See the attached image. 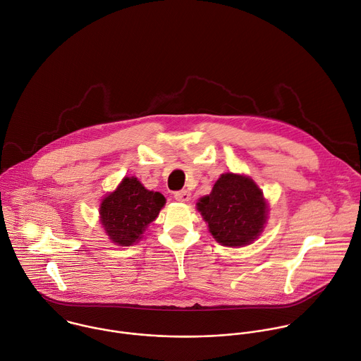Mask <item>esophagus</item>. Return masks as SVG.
I'll list each match as a JSON object with an SVG mask.
<instances>
[{
  "label": "esophagus",
  "mask_w": 361,
  "mask_h": 361,
  "mask_svg": "<svg viewBox=\"0 0 361 361\" xmlns=\"http://www.w3.org/2000/svg\"><path fill=\"white\" fill-rule=\"evenodd\" d=\"M175 199H176L178 202L185 203V202H188V200L190 199V192H189V190H179V192L175 193Z\"/></svg>",
  "instance_id": "esophagus-1"
}]
</instances>
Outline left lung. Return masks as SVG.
Listing matches in <instances>:
<instances>
[{
	"label": "left lung",
	"mask_w": 361,
	"mask_h": 361,
	"mask_svg": "<svg viewBox=\"0 0 361 361\" xmlns=\"http://www.w3.org/2000/svg\"><path fill=\"white\" fill-rule=\"evenodd\" d=\"M197 210L214 240L227 247L251 244L264 230L268 206L261 189L244 175L223 173Z\"/></svg>",
	"instance_id": "8db88e82"
}]
</instances>
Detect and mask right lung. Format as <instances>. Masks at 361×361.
I'll use <instances>...</instances> for the list:
<instances>
[{
  "instance_id": "right-lung-1",
  "label": "right lung",
  "mask_w": 361,
  "mask_h": 361,
  "mask_svg": "<svg viewBox=\"0 0 361 361\" xmlns=\"http://www.w3.org/2000/svg\"><path fill=\"white\" fill-rule=\"evenodd\" d=\"M165 202L159 192L145 189L137 178H124L117 189L102 200L100 221L114 244L130 247L142 238Z\"/></svg>"
}]
</instances>
